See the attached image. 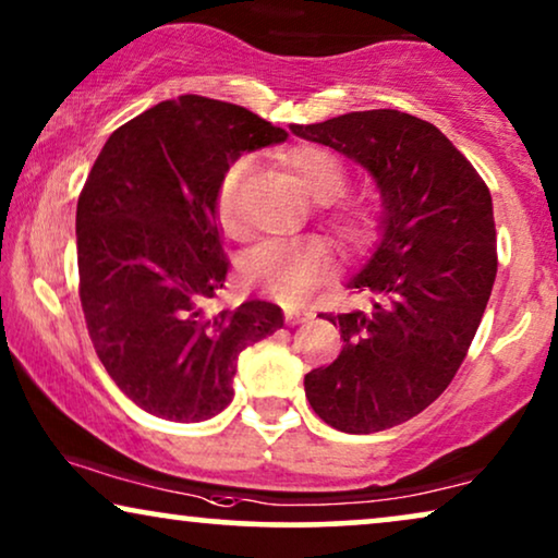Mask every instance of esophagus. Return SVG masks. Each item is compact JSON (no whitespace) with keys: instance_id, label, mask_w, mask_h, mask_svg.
<instances>
[{"instance_id":"34e87169","label":"esophagus","mask_w":558,"mask_h":558,"mask_svg":"<svg viewBox=\"0 0 558 558\" xmlns=\"http://www.w3.org/2000/svg\"><path fill=\"white\" fill-rule=\"evenodd\" d=\"M310 315H312V312L304 310V307H284L287 325H300V323H304V319H307Z\"/></svg>"}]
</instances>
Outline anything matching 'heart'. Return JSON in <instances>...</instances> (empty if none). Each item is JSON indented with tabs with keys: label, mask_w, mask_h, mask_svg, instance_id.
Wrapping results in <instances>:
<instances>
[{
	"label": "heart",
	"mask_w": 558,
	"mask_h": 558,
	"mask_svg": "<svg viewBox=\"0 0 558 558\" xmlns=\"http://www.w3.org/2000/svg\"><path fill=\"white\" fill-rule=\"evenodd\" d=\"M287 165L304 190L319 203H330L348 185V170L335 151L325 147H294L287 155ZM246 159H235L220 174L216 187V218L226 231H235L241 223L239 190L246 174ZM332 231L345 243L361 246L376 235L380 226L378 205L368 197H342L327 210ZM332 271L330 246L323 239L262 241L241 258V277L251 287H262L274 300L294 304L307 300Z\"/></svg>",
	"instance_id": "obj_1"
}]
</instances>
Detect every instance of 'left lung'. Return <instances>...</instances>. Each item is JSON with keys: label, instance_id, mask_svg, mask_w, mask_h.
Masks as SVG:
<instances>
[{"label": "left lung", "instance_id": "8db88e82", "mask_svg": "<svg viewBox=\"0 0 558 558\" xmlns=\"http://www.w3.org/2000/svg\"><path fill=\"white\" fill-rule=\"evenodd\" d=\"M289 129L363 165L384 197V235L350 281L373 296L371 310L323 315L340 327L342 350L304 376V393L335 429H391L439 399L475 338L498 274L490 190L411 113L353 111Z\"/></svg>", "mask_w": 558, "mask_h": 558}]
</instances>
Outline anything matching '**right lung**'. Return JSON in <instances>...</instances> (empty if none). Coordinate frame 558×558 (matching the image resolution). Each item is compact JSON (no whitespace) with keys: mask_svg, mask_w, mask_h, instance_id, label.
<instances>
[{"mask_svg":"<svg viewBox=\"0 0 558 558\" xmlns=\"http://www.w3.org/2000/svg\"><path fill=\"white\" fill-rule=\"evenodd\" d=\"M284 140L243 106L187 94L119 126L90 167L75 210L81 307L106 373L151 416L220 414L241 350L284 325L262 300L205 312L228 274L220 174Z\"/></svg>","mask_w":558,"mask_h":558,"instance_id":"obj_1","label":"right lung"}]
</instances>
